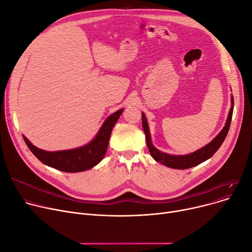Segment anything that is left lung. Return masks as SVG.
I'll return each mask as SVG.
<instances>
[{
  "instance_id": "1",
  "label": "left lung",
  "mask_w": 252,
  "mask_h": 252,
  "mask_svg": "<svg viewBox=\"0 0 252 252\" xmlns=\"http://www.w3.org/2000/svg\"><path fill=\"white\" fill-rule=\"evenodd\" d=\"M233 109H234V99H233V95H232L231 96V108H230L228 118L226 121V125H224L222 129L220 131V134L213 141L206 144L205 146H203L202 148L198 149L192 153L185 154V155L167 154L160 150H158L152 144L147 118L142 112V126H143L145 136H146L147 146H148L151 156L153 157V159L157 162H160L161 164H163L167 167L176 168V169H187V168L196 166L198 164L202 163L203 161L209 159V158L219 150L220 145L222 144V142L224 141V139H226V137L228 135L231 121H232Z\"/></svg>"
}]
</instances>
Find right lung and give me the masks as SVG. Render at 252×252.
Wrapping results in <instances>:
<instances>
[{
    "instance_id": "add662e5",
    "label": "right lung",
    "mask_w": 252,
    "mask_h": 252,
    "mask_svg": "<svg viewBox=\"0 0 252 252\" xmlns=\"http://www.w3.org/2000/svg\"><path fill=\"white\" fill-rule=\"evenodd\" d=\"M123 111L124 108L119 109L106 118L95 138L82 147L61 151H46L35 147L25 136L23 139L30 150L44 164L65 173L85 171L97 165L104 158L112 128Z\"/></svg>"
}]
</instances>
